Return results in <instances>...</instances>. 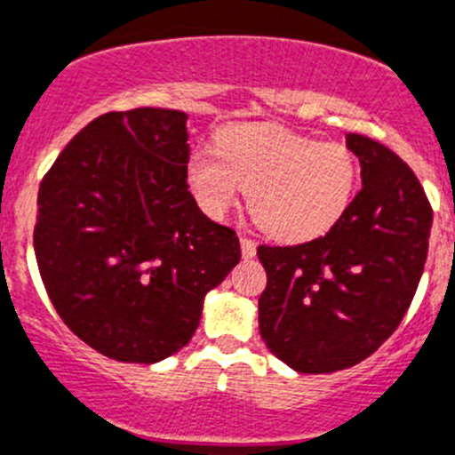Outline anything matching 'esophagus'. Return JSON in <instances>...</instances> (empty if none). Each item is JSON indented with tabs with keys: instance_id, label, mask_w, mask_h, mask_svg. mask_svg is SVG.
<instances>
[{
	"instance_id": "34e87169",
	"label": "esophagus",
	"mask_w": 455,
	"mask_h": 455,
	"mask_svg": "<svg viewBox=\"0 0 455 455\" xmlns=\"http://www.w3.org/2000/svg\"><path fill=\"white\" fill-rule=\"evenodd\" d=\"M240 249H243V258L249 260V258L256 256V243L249 240V237H240Z\"/></svg>"
}]
</instances>
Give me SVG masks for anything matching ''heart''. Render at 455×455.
<instances>
[{"instance_id":"1","label":"heart","mask_w":455,"mask_h":455,"mask_svg":"<svg viewBox=\"0 0 455 455\" xmlns=\"http://www.w3.org/2000/svg\"><path fill=\"white\" fill-rule=\"evenodd\" d=\"M188 183L208 218H224L240 188L253 220L285 243L329 231L351 206L360 167L342 142H319L278 124L224 126L188 156Z\"/></svg>"}]
</instances>
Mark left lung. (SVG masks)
<instances>
[{
	"label": "left lung",
	"instance_id": "8db88e82",
	"mask_svg": "<svg viewBox=\"0 0 455 455\" xmlns=\"http://www.w3.org/2000/svg\"><path fill=\"white\" fill-rule=\"evenodd\" d=\"M363 188L331 231L294 247H258L267 288L258 329L301 374L358 365L399 326L419 285L433 211L411 167L386 145L347 133Z\"/></svg>",
	"mask_w": 455,
	"mask_h": 455
}]
</instances>
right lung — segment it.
<instances>
[{
    "label": "right lung",
    "instance_id": "right-lung-1",
    "mask_svg": "<svg viewBox=\"0 0 455 455\" xmlns=\"http://www.w3.org/2000/svg\"><path fill=\"white\" fill-rule=\"evenodd\" d=\"M188 116L106 113L44 174L34 249L68 329L120 363L151 365L190 342L204 297L240 263L235 231L188 190Z\"/></svg>",
    "mask_w": 455,
    "mask_h": 455
}]
</instances>
